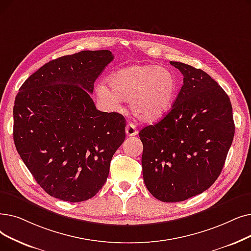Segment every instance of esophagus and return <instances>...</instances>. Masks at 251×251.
<instances>
[{"instance_id":"34e87169","label":"esophagus","mask_w":251,"mask_h":251,"mask_svg":"<svg viewBox=\"0 0 251 251\" xmlns=\"http://www.w3.org/2000/svg\"><path fill=\"white\" fill-rule=\"evenodd\" d=\"M125 131L127 136H135L137 134V130L134 124L132 123H128L126 128H125Z\"/></svg>"}]
</instances>
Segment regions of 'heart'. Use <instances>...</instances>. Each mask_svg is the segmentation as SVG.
<instances>
[{"label": "heart", "mask_w": 251, "mask_h": 251, "mask_svg": "<svg viewBox=\"0 0 251 251\" xmlns=\"http://www.w3.org/2000/svg\"><path fill=\"white\" fill-rule=\"evenodd\" d=\"M104 85L97 86V95L111 106L129 100L133 115L141 121L154 122L165 116L176 100V75L165 68L134 64L113 73Z\"/></svg>", "instance_id": "b5f03b06"}]
</instances>
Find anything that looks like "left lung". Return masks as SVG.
<instances>
[{
	"label": "left lung",
	"mask_w": 251,
	"mask_h": 251,
	"mask_svg": "<svg viewBox=\"0 0 251 251\" xmlns=\"http://www.w3.org/2000/svg\"><path fill=\"white\" fill-rule=\"evenodd\" d=\"M183 75L171 111L140 130L141 165L149 192L162 202H180L220 176L235 134L227 94L208 74L170 61Z\"/></svg>",
	"instance_id": "left-lung-1"
}]
</instances>
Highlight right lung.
Instances as JSON below:
<instances>
[{
    "mask_svg": "<svg viewBox=\"0 0 251 251\" xmlns=\"http://www.w3.org/2000/svg\"><path fill=\"white\" fill-rule=\"evenodd\" d=\"M114 59L108 50L49 61L21 85L13 139L40 187L54 198L86 201L102 188L125 139V118L96 108L94 82Z\"/></svg>",
    "mask_w": 251,
    "mask_h": 251,
    "instance_id": "add662e5",
    "label": "right lung"
}]
</instances>
